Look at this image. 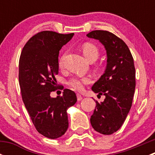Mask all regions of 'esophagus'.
<instances>
[{"label": "esophagus", "mask_w": 155, "mask_h": 155, "mask_svg": "<svg viewBox=\"0 0 155 155\" xmlns=\"http://www.w3.org/2000/svg\"><path fill=\"white\" fill-rule=\"evenodd\" d=\"M83 99V97H82V96L81 94H77V100L79 101H82V100Z\"/></svg>", "instance_id": "1"}]
</instances>
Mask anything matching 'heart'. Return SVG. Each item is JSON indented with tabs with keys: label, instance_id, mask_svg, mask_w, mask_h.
Masks as SVG:
<instances>
[{
	"label": "heart",
	"instance_id": "obj_1",
	"mask_svg": "<svg viewBox=\"0 0 155 155\" xmlns=\"http://www.w3.org/2000/svg\"><path fill=\"white\" fill-rule=\"evenodd\" d=\"M82 52L88 61H94L99 57V49L95 45L91 43H85L82 46ZM63 65V57L59 59V66ZM90 82L87 77H73L68 81V85L76 91H82L84 85Z\"/></svg>",
	"mask_w": 155,
	"mask_h": 155
}]
</instances>
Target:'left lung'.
I'll use <instances>...</instances> for the list:
<instances>
[{"mask_svg": "<svg viewBox=\"0 0 155 155\" xmlns=\"http://www.w3.org/2000/svg\"><path fill=\"white\" fill-rule=\"evenodd\" d=\"M87 37L99 40L107 56L104 73L91 87L105 99L101 103L96 101L91 124L100 134L110 135L121 127L132 106L136 87L134 58L126 43L112 33L97 30Z\"/></svg>", "mask_w": 155, "mask_h": 155, "instance_id": "8db88e82", "label": "left lung"}]
</instances>
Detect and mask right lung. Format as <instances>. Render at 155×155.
I'll return each instance as SVG.
<instances>
[{
  "label": "right lung",
  "mask_w": 155,
  "mask_h": 155,
  "mask_svg": "<svg viewBox=\"0 0 155 155\" xmlns=\"http://www.w3.org/2000/svg\"><path fill=\"white\" fill-rule=\"evenodd\" d=\"M73 35L49 31L37 33L25 45L20 56L18 80L23 102L37 130L49 139L66 133L67 110L77 101L70 89H64L62 96H50L56 90L59 51Z\"/></svg>",
  "instance_id": "obj_1"
}]
</instances>
